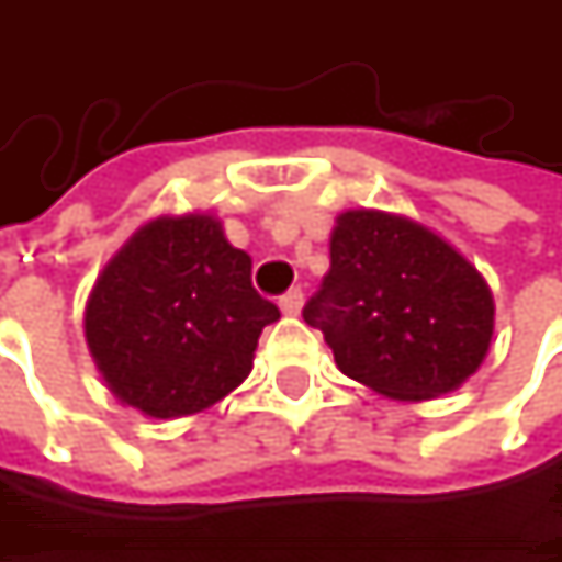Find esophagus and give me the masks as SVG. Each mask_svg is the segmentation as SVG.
<instances>
[{
  "label": "esophagus",
  "instance_id": "1",
  "mask_svg": "<svg viewBox=\"0 0 562 562\" xmlns=\"http://www.w3.org/2000/svg\"><path fill=\"white\" fill-rule=\"evenodd\" d=\"M302 302H305L302 289H289L285 295H280V308L285 315H299L302 312Z\"/></svg>",
  "mask_w": 562,
  "mask_h": 562
}]
</instances>
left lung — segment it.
<instances>
[{
    "mask_svg": "<svg viewBox=\"0 0 562 562\" xmlns=\"http://www.w3.org/2000/svg\"><path fill=\"white\" fill-rule=\"evenodd\" d=\"M335 364L393 400H432L479 371L495 328L482 273L442 237L384 211H345L331 270L305 302Z\"/></svg>",
    "mask_w": 562,
    "mask_h": 562,
    "instance_id": "obj_1",
    "label": "left lung"
}]
</instances>
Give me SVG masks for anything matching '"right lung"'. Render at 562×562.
Wrapping results in <instances>:
<instances>
[{
  "instance_id": "right-lung-1",
  "label": "right lung",
  "mask_w": 562,
  "mask_h": 562,
  "mask_svg": "<svg viewBox=\"0 0 562 562\" xmlns=\"http://www.w3.org/2000/svg\"><path fill=\"white\" fill-rule=\"evenodd\" d=\"M280 308L207 214L139 227L90 292L83 328L106 387L146 416L198 413L244 384Z\"/></svg>"
}]
</instances>
